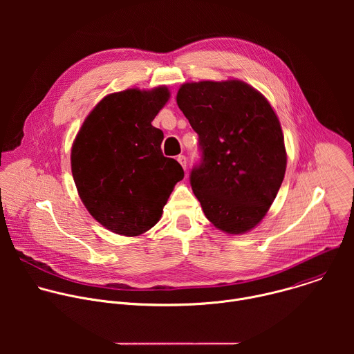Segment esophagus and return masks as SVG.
I'll use <instances>...</instances> for the list:
<instances>
[{"instance_id":"esophagus-1","label":"esophagus","mask_w":354,"mask_h":354,"mask_svg":"<svg viewBox=\"0 0 354 354\" xmlns=\"http://www.w3.org/2000/svg\"><path fill=\"white\" fill-rule=\"evenodd\" d=\"M178 162L182 165V168L183 169H186V165H187V160H186V157L185 156H178Z\"/></svg>"}]
</instances>
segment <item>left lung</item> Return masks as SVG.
I'll return each instance as SVG.
<instances>
[{
	"label": "left lung",
	"mask_w": 354,
	"mask_h": 354,
	"mask_svg": "<svg viewBox=\"0 0 354 354\" xmlns=\"http://www.w3.org/2000/svg\"><path fill=\"white\" fill-rule=\"evenodd\" d=\"M179 109L198 136L190 185L206 217L242 234L268 213L286 174L280 122L266 97L242 81L183 84Z\"/></svg>",
	"instance_id": "obj_1"
}]
</instances>
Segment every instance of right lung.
<instances>
[{
    "mask_svg": "<svg viewBox=\"0 0 354 354\" xmlns=\"http://www.w3.org/2000/svg\"><path fill=\"white\" fill-rule=\"evenodd\" d=\"M169 97L165 86L105 96L85 119L71 149L82 203L112 232L136 236L153 228L183 169L162 154L164 133L151 124Z\"/></svg>",
    "mask_w": 354,
    "mask_h": 354,
    "instance_id": "1",
    "label": "right lung"
}]
</instances>
